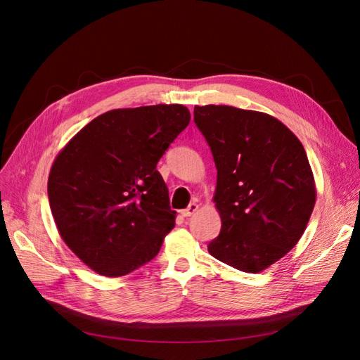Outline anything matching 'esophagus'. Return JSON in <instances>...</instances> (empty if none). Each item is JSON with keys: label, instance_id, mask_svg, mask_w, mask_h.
I'll return each instance as SVG.
<instances>
[{"label": "esophagus", "instance_id": "34e87169", "mask_svg": "<svg viewBox=\"0 0 360 360\" xmlns=\"http://www.w3.org/2000/svg\"><path fill=\"white\" fill-rule=\"evenodd\" d=\"M198 209H200V205H198L197 202H192V204H189L188 209L181 210V212H180V214H181V216H184V217H188V216H192V214L197 213V212H198Z\"/></svg>", "mask_w": 360, "mask_h": 360}]
</instances>
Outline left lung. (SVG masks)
I'll return each instance as SVG.
<instances>
[{
  "instance_id": "obj_1",
  "label": "left lung",
  "mask_w": 360,
  "mask_h": 360,
  "mask_svg": "<svg viewBox=\"0 0 360 360\" xmlns=\"http://www.w3.org/2000/svg\"><path fill=\"white\" fill-rule=\"evenodd\" d=\"M193 122L217 169L222 228L209 252L258 274L296 246L314 210L315 183L303 146L278 118L226 105L195 106Z\"/></svg>"
}]
</instances>
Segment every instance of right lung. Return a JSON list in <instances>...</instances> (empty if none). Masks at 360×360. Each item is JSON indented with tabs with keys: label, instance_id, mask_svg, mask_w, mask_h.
Masks as SVG:
<instances>
[{
	"label": "right lung",
	"instance_id": "1",
	"mask_svg": "<svg viewBox=\"0 0 360 360\" xmlns=\"http://www.w3.org/2000/svg\"><path fill=\"white\" fill-rule=\"evenodd\" d=\"M189 122L183 105L112 110L60 151L49 205L64 243L85 266L117 278L158 255L176 212L156 165Z\"/></svg>",
	"mask_w": 360,
	"mask_h": 360
}]
</instances>
